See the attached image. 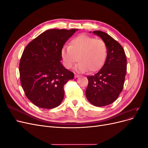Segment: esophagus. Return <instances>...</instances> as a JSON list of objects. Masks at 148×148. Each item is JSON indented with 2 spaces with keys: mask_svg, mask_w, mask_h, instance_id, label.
I'll list each match as a JSON object with an SVG mask.
<instances>
[{
  "mask_svg": "<svg viewBox=\"0 0 148 148\" xmlns=\"http://www.w3.org/2000/svg\"><path fill=\"white\" fill-rule=\"evenodd\" d=\"M78 77H79V75H78L75 73V78H77Z\"/></svg>",
  "mask_w": 148,
  "mask_h": 148,
  "instance_id": "34e87169",
  "label": "esophagus"
}]
</instances>
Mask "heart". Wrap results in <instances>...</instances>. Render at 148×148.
Instances as JSON below:
<instances>
[{"label": "heart", "mask_w": 148, "mask_h": 148, "mask_svg": "<svg viewBox=\"0 0 148 148\" xmlns=\"http://www.w3.org/2000/svg\"><path fill=\"white\" fill-rule=\"evenodd\" d=\"M107 56V46L104 40L84 34L73 38L70 46L64 47L62 50L66 68L71 69L78 60L77 68L82 72L98 71L104 64Z\"/></svg>", "instance_id": "heart-1"}]
</instances>
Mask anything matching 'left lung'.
<instances>
[{"label": "left lung", "instance_id": "left-lung-1", "mask_svg": "<svg viewBox=\"0 0 148 148\" xmlns=\"http://www.w3.org/2000/svg\"><path fill=\"white\" fill-rule=\"evenodd\" d=\"M93 33L106 42L107 56L102 69L95 75L87 77L86 96L91 104L102 107L115 101L123 90L127 58L122 46L110 35L101 31Z\"/></svg>", "mask_w": 148, "mask_h": 148}]
</instances>
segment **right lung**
Here are the masks:
<instances>
[{"label":"right lung","instance_id":"right-lung-1","mask_svg":"<svg viewBox=\"0 0 148 148\" xmlns=\"http://www.w3.org/2000/svg\"><path fill=\"white\" fill-rule=\"evenodd\" d=\"M77 30H47L24 49L19 65L20 82L26 97L36 106L55 108L63 100L64 85L73 79L74 73L62 65V50Z\"/></svg>","mask_w":148,"mask_h":148}]
</instances>
